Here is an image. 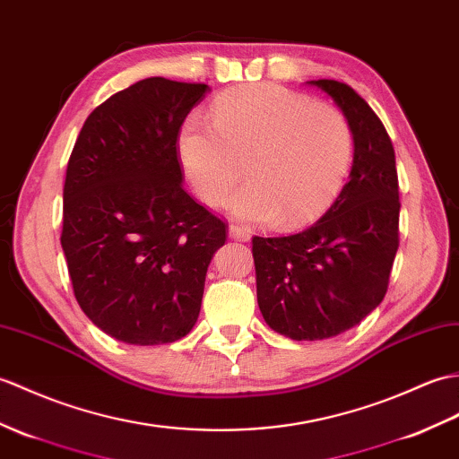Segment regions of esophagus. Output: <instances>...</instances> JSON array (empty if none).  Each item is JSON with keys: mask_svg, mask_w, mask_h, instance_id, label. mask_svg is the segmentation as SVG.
Listing matches in <instances>:
<instances>
[{"mask_svg": "<svg viewBox=\"0 0 459 459\" xmlns=\"http://www.w3.org/2000/svg\"><path fill=\"white\" fill-rule=\"evenodd\" d=\"M229 234H230V238H234V240H250V232L244 229V227H240V225H229Z\"/></svg>", "mask_w": 459, "mask_h": 459, "instance_id": "34e87169", "label": "esophagus"}]
</instances>
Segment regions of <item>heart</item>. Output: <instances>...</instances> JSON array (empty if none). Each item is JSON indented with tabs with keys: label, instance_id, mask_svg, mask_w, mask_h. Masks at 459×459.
<instances>
[{
	"label": "heart",
	"instance_id": "1",
	"mask_svg": "<svg viewBox=\"0 0 459 459\" xmlns=\"http://www.w3.org/2000/svg\"><path fill=\"white\" fill-rule=\"evenodd\" d=\"M212 125L191 117L178 136L181 168L209 205L230 199L234 215L295 227L315 219L340 194L354 162V133L344 113L275 83L221 93Z\"/></svg>",
	"mask_w": 459,
	"mask_h": 459
}]
</instances>
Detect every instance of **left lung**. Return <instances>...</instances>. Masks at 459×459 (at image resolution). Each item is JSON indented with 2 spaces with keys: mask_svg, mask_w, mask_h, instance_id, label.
Listing matches in <instances>:
<instances>
[{
  "mask_svg": "<svg viewBox=\"0 0 459 459\" xmlns=\"http://www.w3.org/2000/svg\"><path fill=\"white\" fill-rule=\"evenodd\" d=\"M308 83L344 113L354 162L348 184L315 225L290 237L252 238L262 316L291 340L333 338L364 321L387 293L399 248V179L385 126L350 85Z\"/></svg>",
  "mask_w": 459,
  "mask_h": 459,
  "instance_id": "left-lung-1",
  "label": "left lung"
}]
</instances>
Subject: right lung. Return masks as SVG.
I'll return each instance as SVG.
<instances>
[{
  "label": "right lung",
  "mask_w": 459,
  "mask_h": 459,
  "mask_svg": "<svg viewBox=\"0 0 459 459\" xmlns=\"http://www.w3.org/2000/svg\"><path fill=\"white\" fill-rule=\"evenodd\" d=\"M209 85L146 78L85 119L64 181L62 250L82 311L125 344H168L199 316L227 225L181 187L178 136Z\"/></svg>",
  "instance_id": "obj_1"
}]
</instances>
